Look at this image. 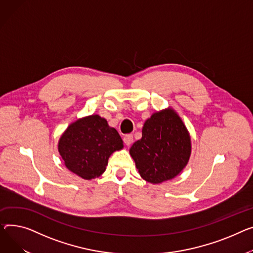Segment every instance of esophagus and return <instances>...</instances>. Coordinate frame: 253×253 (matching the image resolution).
<instances>
[{
	"mask_svg": "<svg viewBox=\"0 0 253 253\" xmlns=\"http://www.w3.org/2000/svg\"><path fill=\"white\" fill-rule=\"evenodd\" d=\"M123 141L127 146L131 145L132 142H133V135H132V134H127V135H125L124 138H123Z\"/></svg>",
	"mask_w": 253,
	"mask_h": 253,
	"instance_id": "esophagus-1",
	"label": "esophagus"
}]
</instances>
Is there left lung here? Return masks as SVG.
I'll return each instance as SVG.
<instances>
[{
	"label": "left lung",
	"mask_w": 253,
	"mask_h": 253,
	"mask_svg": "<svg viewBox=\"0 0 253 253\" xmlns=\"http://www.w3.org/2000/svg\"><path fill=\"white\" fill-rule=\"evenodd\" d=\"M190 153L188 131L171 109L155 113L147 119L141 139L130 148L140 176L154 184L176 177L187 165Z\"/></svg>",
	"instance_id": "obj_1"
}]
</instances>
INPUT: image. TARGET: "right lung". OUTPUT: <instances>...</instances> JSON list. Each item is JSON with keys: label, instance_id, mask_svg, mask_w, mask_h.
Masks as SVG:
<instances>
[{"label": "right lung", "instance_id": "add662e5", "mask_svg": "<svg viewBox=\"0 0 253 253\" xmlns=\"http://www.w3.org/2000/svg\"><path fill=\"white\" fill-rule=\"evenodd\" d=\"M59 153L68 169L90 180L106 171L108 160L123 141L104 118L91 115L72 123L59 140Z\"/></svg>", "mask_w": 253, "mask_h": 253}]
</instances>
